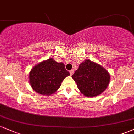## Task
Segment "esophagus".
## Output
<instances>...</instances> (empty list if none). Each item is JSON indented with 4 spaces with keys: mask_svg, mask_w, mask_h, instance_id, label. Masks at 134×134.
<instances>
[{
    "mask_svg": "<svg viewBox=\"0 0 134 134\" xmlns=\"http://www.w3.org/2000/svg\"><path fill=\"white\" fill-rule=\"evenodd\" d=\"M74 72H75V71H74V70H71L70 71V75H71V76H72V75H73L74 74Z\"/></svg>",
    "mask_w": 134,
    "mask_h": 134,
    "instance_id": "1",
    "label": "esophagus"
}]
</instances>
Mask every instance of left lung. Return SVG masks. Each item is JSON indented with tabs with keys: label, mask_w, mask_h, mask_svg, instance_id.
I'll return each mask as SVG.
<instances>
[{
	"label": "left lung",
	"mask_w": 134,
	"mask_h": 134,
	"mask_svg": "<svg viewBox=\"0 0 134 134\" xmlns=\"http://www.w3.org/2000/svg\"><path fill=\"white\" fill-rule=\"evenodd\" d=\"M77 88L85 96H99L109 85L110 74L99 64L86 59L72 76Z\"/></svg>",
	"instance_id": "obj_1"
}]
</instances>
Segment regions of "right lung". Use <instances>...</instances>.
<instances>
[{"label":"right lung","mask_w":134,"mask_h":134,"mask_svg":"<svg viewBox=\"0 0 134 134\" xmlns=\"http://www.w3.org/2000/svg\"><path fill=\"white\" fill-rule=\"evenodd\" d=\"M70 75L64 63L49 58L38 63L31 70L29 82L36 92L51 96L59 88L64 79Z\"/></svg>","instance_id":"1"}]
</instances>
